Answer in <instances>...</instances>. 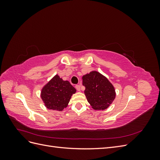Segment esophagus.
Listing matches in <instances>:
<instances>
[{
	"label": "esophagus",
	"mask_w": 160,
	"mask_h": 160,
	"mask_svg": "<svg viewBox=\"0 0 160 160\" xmlns=\"http://www.w3.org/2000/svg\"><path fill=\"white\" fill-rule=\"evenodd\" d=\"M75 88L77 89V91H81V86H80L79 85H77L75 86Z\"/></svg>",
	"instance_id": "1"
}]
</instances>
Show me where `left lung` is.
Listing matches in <instances>:
<instances>
[{"instance_id": "left-lung-1", "label": "left lung", "mask_w": 160, "mask_h": 160, "mask_svg": "<svg viewBox=\"0 0 160 160\" xmlns=\"http://www.w3.org/2000/svg\"><path fill=\"white\" fill-rule=\"evenodd\" d=\"M84 93L89 103L95 110L108 108L115 98L113 85L107 77L96 71H92L82 77Z\"/></svg>"}]
</instances>
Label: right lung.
Here are the masks:
<instances>
[{"instance_id": "add662e5", "label": "right lung", "mask_w": 160, "mask_h": 160, "mask_svg": "<svg viewBox=\"0 0 160 160\" xmlns=\"http://www.w3.org/2000/svg\"><path fill=\"white\" fill-rule=\"evenodd\" d=\"M75 93L76 89L68 81L62 80L56 75L42 88L41 98L47 109L62 111Z\"/></svg>"}]
</instances>
